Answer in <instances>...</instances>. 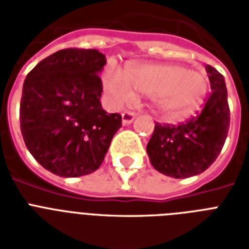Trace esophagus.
Returning a JSON list of instances; mask_svg holds the SVG:
<instances>
[{
	"label": "esophagus",
	"instance_id": "1",
	"mask_svg": "<svg viewBox=\"0 0 249 249\" xmlns=\"http://www.w3.org/2000/svg\"><path fill=\"white\" fill-rule=\"evenodd\" d=\"M134 117H136V113L132 112V111H124L121 113V119H123V124L124 125H129L130 123H133Z\"/></svg>",
	"mask_w": 249,
	"mask_h": 249
}]
</instances>
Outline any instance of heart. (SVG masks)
Masks as SVG:
<instances>
[{
    "instance_id": "1",
    "label": "heart",
    "mask_w": 249,
    "mask_h": 249,
    "mask_svg": "<svg viewBox=\"0 0 249 249\" xmlns=\"http://www.w3.org/2000/svg\"><path fill=\"white\" fill-rule=\"evenodd\" d=\"M132 85L141 93L154 95L164 116L181 120L200 107L208 90V77L178 64H133L126 75L108 67L103 75V88L113 105L132 101Z\"/></svg>"
}]
</instances>
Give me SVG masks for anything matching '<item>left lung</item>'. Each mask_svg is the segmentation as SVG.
Returning <instances> with one entry per match:
<instances>
[{"mask_svg":"<svg viewBox=\"0 0 249 249\" xmlns=\"http://www.w3.org/2000/svg\"><path fill=\"white\" fill-rule=\"evenodd\" d=\"M205 70L212 91L203 109L178 125L156 123L146 147L152 166L169 177L203 173L220 155L228 137L230 108L224 76L209 64Z\"/></svg>","mask_w":249,"mask_h":249,"instance_id":"left-lung-1","label":"left lung"}]
</instances>
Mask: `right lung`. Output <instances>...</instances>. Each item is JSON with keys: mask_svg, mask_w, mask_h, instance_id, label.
<instances>
[{"mask_svg": "<svg viewBox=\"0 0 249 249\" xmlns=\"http://www.w3.org/2000/svg\"><path fill=\"white\" fill-rule=\"evenodd\" d=\"M106 56L95 49H63L29 72L20 99V130L35 159L60 177H80L101 166L120 113L102 108L99 72Z\"/></svg>", "mask_w": 249, "mask_h": 249, "instance_id": "obj_1", "label": "right lung"}]
</instances>
